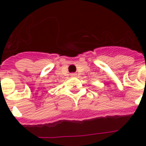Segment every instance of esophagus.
Returning a JSON list of instances; mask_svg holds the SVG:
<instances>
[{
  "label": "esophagus",
  "instance_id": "1",
  "mask_svg": "<svg viewBox=\"0 0 146 146\" xmlns=\"http://www.w3.org/2000/svg\"><path fill=\"white\" fill-rule=\"evenodd\" d=\"M75 76V74H74V73H73V74H72V76Z\"/></svg>",
  "mask_w": 146,
  "mask_h": 146
}]
</instances>
